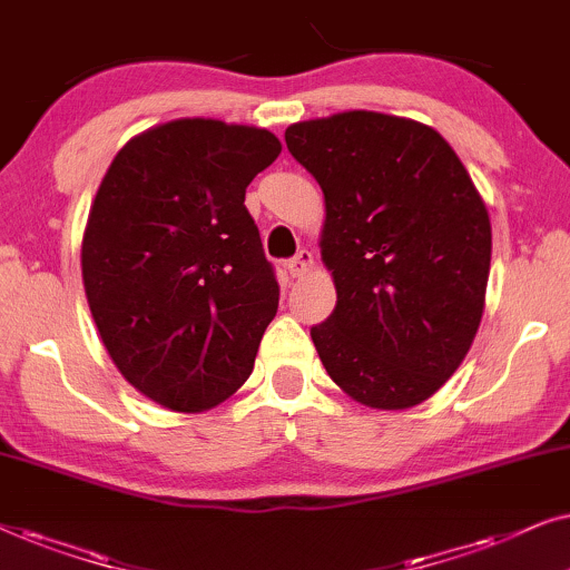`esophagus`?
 <instances>
[{"mask_svg": "<svg viewBox=\"0 0 570 570\" xmlns=\"http://www.w3.org/2000/svg\"><path fill=\"white\" fill-rule=\"evenodd\" d=\"M313 265H315L313 253H309V249H299V253L294 255L289 263H286V271H289L292 278H302L305 273L313 271Z\"/></svg>", "mask_w": 570, "mask_h": 570, "instance_id": "1", "label": "esophagus"}]
</instances>
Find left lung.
<instances>
[{
	"label": "left lung",
	"mask_w": 570,
	"mask_h": 570,
	"mask_svg": "<svg viewBox=\"0 0 570 570\" xmlns=\"http://www.w3.org/2000/svg\"><path fill=\"white\" fill-rule=\"evenodd\" d=\"M284 138L325 197L336 309L309 331L325 373L370 409L422 404L480 328L492 253L482 195L422 121L356 109L297 121Z\"/></svg>",
	"instance_id": "obj_1"
}]
</instances>
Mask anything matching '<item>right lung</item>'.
<instances>
[{
  "mask_svg": "<svg viewBox=\"0 0 570 570\" xmlns=\"http://www.w3.org/2000/svg\"><path fill=\"white\" fill-rule=\"evenodd\" d=\"M278 154L263 127L171 119L127 140L104 174L82 286L121 377L164 409L206 412L253 373L278 284L245 189Z\"/></svg>",
  "mask_w": 570,
  "mask_h": 570,
  "instance_id": "right-lung-1",
  "label": "right lung"
}]
</instances>
